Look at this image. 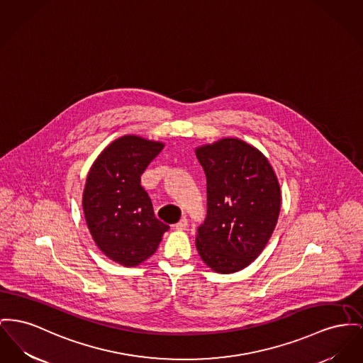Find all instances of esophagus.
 Listing matches in <instances>:
<instances>
[{
  "label": "esophagus",
  "instance_id": "esophagus-1",
  "mask_svg": "<svg viewBox=\"0 0 363 363\" xmlns=\"http://www.w3.org/2000/svg\"><path fill=\"white\" fill-rule=\"evenodd\" d=\"M186 228H188V219L184 216V218L175 225V229L179 230V232H182V230H185Z\"/></svg>",
  "mask_w": 363,
  "mask_h": 363
}]
</instances>
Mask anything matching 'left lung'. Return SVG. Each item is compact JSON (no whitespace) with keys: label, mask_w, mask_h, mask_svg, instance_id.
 I'll use <instances>...</instances> for the list:
<instances>
[{"label":"left lung","mask_w":363,"mask_h":363,"mask_svg":"<svg viewBox=\"0 0 363 363\" xmlns=\"http://www.w3.org/2000/svg\"><path fill=\"white\" fill-rule=\"evenodd\" d=\"M207 177V218L196 248L219 274L250 266L277 225L281 189L267 157L254 145L225 137L196 148Z\"/></svg>","instance_id":"left-lung-1"}]
</instances>
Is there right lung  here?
<instances>
[{"instance_id":"1","label":"right lung","mask_w":363,"mask_h":363,"mask_svg":"<svg viewBox=\"0 0 363 363\" xmlns=\"http://www.w3.org/2000/svg\"><path fill=\"white\" fill-rule=\"evenodd\" d=\"M160 141L126 134L93 162L82 194L86 225L111 260L135 267L153 255L170 229L155 218L141 174L163 150Z\"/></svg>"}]
</instances>
